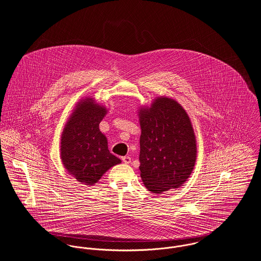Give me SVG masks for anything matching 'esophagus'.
<instances>
[{
	"mask_svg": "<svg viewBox=\"0 0 261 261\" xmlns=\"http://www.w3.org/2000/svg\"><path fill=\"white\" fill-rule=\"evenodd\" d=\"M121 160H122V162H123L124 164H129V163H130V161H132V159H130V156H129V155L122 156V158H121Z\"/></svg>",
	"mask_w": 261,
	"mask_h": 261,
	"instance_id": "34e87169",
	"label": "esophagus"
}]
</instances>
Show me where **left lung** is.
<instances>
[{
	"label": "left lung",
	"instance_id": "obj_1",
	"mask_svg": "<svg viewBox=\"0 0 261 261\" xmlns=\"http://www.w3.org/2000/svg\"><path fill=\"white\" fill-rule=\"evenodd\" d=\"M140 171L146 188L162 194L182 186L196 162L194 129L186 111L176 100L161 96L139 111Z\"/></svg>",
	"mask_w": 261,
	"mask_h": 261
}]
</instances>
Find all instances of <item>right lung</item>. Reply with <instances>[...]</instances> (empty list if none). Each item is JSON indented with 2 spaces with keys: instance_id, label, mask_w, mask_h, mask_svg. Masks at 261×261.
<instances>
[{
  "instance_id": "1",
  "label": "right lung",
  "mask_w": 261,
  "mask_h": 261,
  "mask_svg": "<svg viewBox=\"0 0 261 261\" xmlns=\"http://www.w3.org/2000/svg\"><path fill=\"white\" fill-rule=\"evenodd\" d=\"M107 109L92 98L80 100L61 136V160L67 172L84 185H94L112 167L121 161L109 150L107 137L99 123Z\"/></svg>"
}]
</instances>
